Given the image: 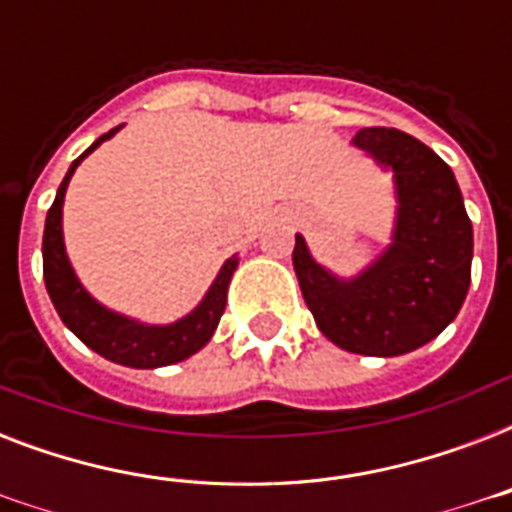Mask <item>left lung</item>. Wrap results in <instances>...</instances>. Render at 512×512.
<instances>
[{
    "instance_id": "8db88e82",
    "label": "left lung",
    "mask_w": 512,
    "mask_h": 512,
    "mask_svg": "<svg viewBox=\"0 0 512 512\" xmlns=\"http://www.w3.org/2000/svg\"><path fill=\"white\" fill-rule=\"evenodd\" d=\"M353 143L396 177L393 244L353 281L324 271L303 236H295L292 263L324 337L361 356H401L441 335L460 313L473 225L454 172L425 143L393 127L358 130Z\"/></svg>"
}]
</instances>
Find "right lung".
<instances>
[{
	"label": "right lung",
	"instance_id": "right-lung-1",
	"mask_svg": "<svg viewBox=\"0 0 512 512\" xmlns=\"http://www.w3.org/2000/svg\"><path fill=\"white\" fill-rule=\"evenodd\" d=\"M119 127L106 132L103 138H98L87 151H84L71 170L66 172L63 183L58 188V196L52 201L50 212H47V223H44V239H42V268H44V287L50 295L55 311L63 319L71 332L79 340L100 353L108 361H116L122 366H132V369H156V366L177 364L183 358L193 356L196 350H201L209 342V337L215 335L220 316L225 311V300H228V284L231 276L239 265V257L233 255L231 260H225V265L217 273L215 284L209 287L204 300L199 303L196 311H191L185 319L175 321L170 327H148V324H138V321L124 319L119 313L106 311L103 305L92 300L79 279L74 276V268L68 263L66 247H63V196H66L68 180L74 175L84 156L95 151V148L108 140Z\"/></svg>",
	"mask_w": 512,
	"mask_h": 512
}]
</instances>
